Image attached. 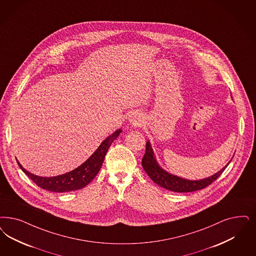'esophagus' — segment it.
I'll return each instance as SVG.
<instances>
[{
  "instance_id": "34e87169",
  "label": "esophagus",
  "mask_w": 256,
  "mask_h": 256,
  "mask_svg": "<svg viewBox=\"0 0 256 256\" xmlns=\"http://www.w3.org/2000/svg\"><path fill=\"white\" fill-rule=\"evenodd\" d=\"M130 122L132 123L133 126H138V124H140V120H139V117L138 116H133L132 118V120H130Z\"/></svg>"
}]
</instances>
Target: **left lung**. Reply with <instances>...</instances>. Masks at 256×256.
Returning a JSON list of instances; mask_svg holds the SVG:
<instances>
[{"instance_id": "8db88e82", "label": "left lung", "mask_w": 256, "mask_h": 256, "mask_svg": "<svg viewBox=\"0 0 256 256\" xmlns=\"http://www.w3.org/2000/svg\"><path fill=\"white\" fill-rule=\"evenodd\" d=\"M142 166L144 169V171L146 172V174L150 176V178L154 182H156L158 186L173 192L186 193V192L198 191L210 186L212 182H214L218 176H220L228 164L225 168H222L216 174L209 176L207 178H203L200 180H188L178 176L170 175L160 168L156 160L154 158V153L150 146V142H148L146 144V153L142 160Z\"/></svg>"}]
</instances>
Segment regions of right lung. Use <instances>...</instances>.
<instances>
[{"label": "right lung", "instance_id": "1", "mask_svg": "<svg viewBox=\"0 0 256 256\" xmlns=\"http://www.w3.org/2000/svg\"><path fill=\"white\" fill-rule=\"evenodd\" d=\"M121 132V130H118L112 135L108 136L106 140L100 144L96 151L82 166H80V168L60 176L51 178L36 176L29 173L24 168H22L18 160L17 162L18 166L22 168V170L27 176H29L36 186L44 190L58 193L78 190L88 184L96 178L103 164L108 148L110 146L112 142L119 136Z\"/></svg>", "mask_w": 256, "mask_h": 256}]
</instances>
